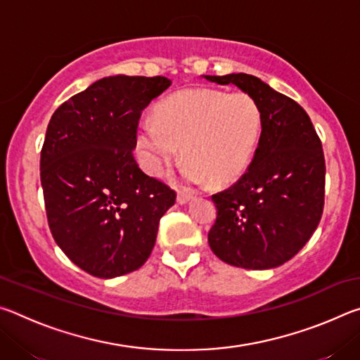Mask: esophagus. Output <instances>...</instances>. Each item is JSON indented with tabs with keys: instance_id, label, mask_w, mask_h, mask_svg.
Returning a JSON list of instances; mask_svg holds the SVG:
<instances>
[{
	"instance_id": "esophagus-1",
	"label": "esophagus",
	"mask_w": 360,
	"mask_h": 360,
	"mask_svg": "<svg viewBox=\"0 0 360 360\" xmlns=\"http://www.w3.org/2000/svg\"><path fill=\"white\" fill-rule=\"evenodd\" d=\"M192 200V195L187 193V192H178V197H176V202L179 205H186Z\"/></svg>"
}]
</instances>
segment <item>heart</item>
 <instances>
[{"label": "heart", "instance_id": "b5f03b06", "mask_svg": "<svg viewBox=\"0 0 360 360\" xmlns=\"http://www.w3.org/2000/svg\"><path fill=\"white\" fill-rule=\"evenodd\" d=\"M262 133V109L246 92L188 89L157 106L138 127L136 144L146 172L162 176L179 160L188 184H230L246 172ZM183 149H180V146Z\"/></svg>", "mask_w": 360, "mask_h": 360}]
</instances>
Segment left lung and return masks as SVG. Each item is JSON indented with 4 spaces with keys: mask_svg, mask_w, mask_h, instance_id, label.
<instances>
[{
    "mask_svg": "<svg viewBox=\"0 0 360 360\" xmlns=\"http://www.w3.org/2000/svg\"><path fill=\"white\" fill-rule=\"evenodd\" d=\"M233 84L262 109V133L251 165L212 195L217 217L211 251L225 264L266 270L290 260L311 238L324 210L326 160L307 111L259 77L238 72L205 76Z\"/></svg>",
    "mask_w": 360,
    "mask_h": 360,
    "instance_id": "1",
    "label": "left lung"
}]
</instances>
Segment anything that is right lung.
Listing matches in <instances>:
<instances>
[{
	"mask_svg": "<svg viewBox=\"0 0 360 360\" xmlns=\"http://www.w3.org/2000/svg\"><path fill=\"white\" fill-rule=\"evenodd\" d=\"M172 85L163 76H109L65 101L47 125L41 186L49 229L68 259L109 279L154 249L176 192L133 157L143 109Z\"/></svg>",
	"mask_w": 360,
	"mask_h": 360,
	"instance_id": "right-lung-1",
	"label": "right lung"
}]
</instances>
